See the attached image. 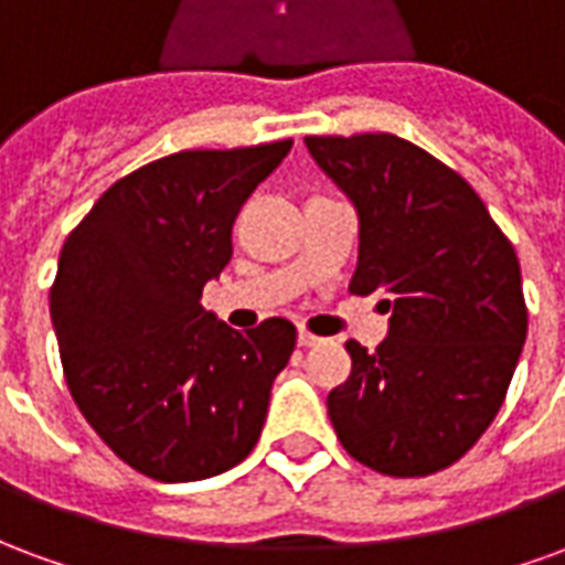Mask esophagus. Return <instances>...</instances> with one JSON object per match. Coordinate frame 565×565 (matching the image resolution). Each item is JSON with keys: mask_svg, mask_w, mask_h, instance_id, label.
I'll return each mask as SVG.
<instances>
[{"mask_svg": "<svg viewBox=\"0 0 565 565\" xmlns=\"http://www.w3.org/2000/svg\"><path fill=\"white\" fill-rule=\"evenodd\" d=\"M323 339L320 335H315V332H308V330H299V344L302 348H315V344H320Z\"/></svg>", "mask_w": 565, "mask_h": 565, "instance_id": "1", "label": "esophagus"}]
</instances>
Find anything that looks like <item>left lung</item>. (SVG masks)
Wrapping results in <instances>:
<instances>
[{
	"label": "left lung",
	"instance_id": "1",
	"mask_svg": "<svg viewBox=\"0 0 565 565\" xmlns=\"http://www.w3.org/2000/svg\"><path fill=\"white\" fill-rule=\"evenodd\" d=\"M360 214L351 294H384L391 335L344 344L351 375L327 412L342 448L393 478L441 472L505 403L526 339L514 247L466 178L391 132L308 136Z\"/></svg>",
	"mask_w": 565,
	"mask_h": 565
}]
</instances>
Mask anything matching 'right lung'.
Listing matches in <instances>:
<instances>
[{
  "label": "right lung",
  "instance_id": "add662e5",
  "mask_svg": "<svg viewBox=\"0 0 565 565\" xmlns=\"http://www.w3.org/2000/svg\"><path fill=\"white\" fill-rule=\"evenodd\" d=\"M294 139L178 150L105 190L68 233L51 287L68 393L108 448L153 481L245 460L296 327L230 330L199 306L233 257V223Z\"/></svg>",
  "mask_w": 565,
  "mask_h": 565
}]
</instances>
